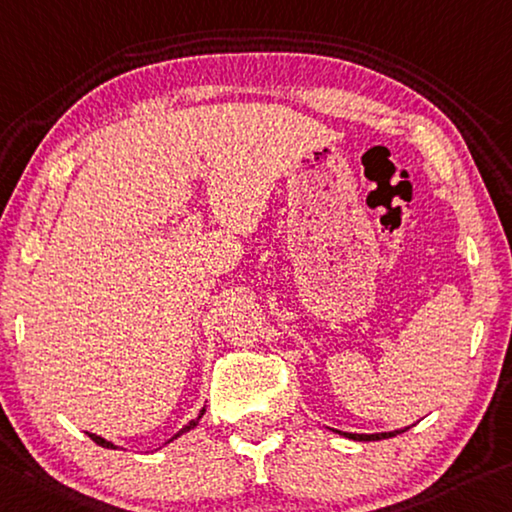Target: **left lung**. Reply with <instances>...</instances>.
Listing matches in <instances>:
<instances>
[{
  "label": "left lung",
  "instance_id": "8db88e82",
  "mask_svg": "<svg viewBox=\"0 0 512 512\" xmlns=\"http://www.w3.org/2000/svg\"><path fill=\"white\" fill-rule=\"evenodd\" d=\"M399 433H405L403 431H394V433H373V435H358V433H344L346 437H351V440H358V442H376V440H385V437H394Z\"/></svg>",
  "mask_w": 512,
  "mask_h": 512
}]
</instances>
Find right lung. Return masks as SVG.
<instances>
[{"label":"right lung","mask_w":512,"mask_h":512,"mask_svg":"<svg viewBox=\"0 0 512 512\" xmlns=\"http://www.w3.org/2000/svg\"><path fill=\"white\" fill-rule=\"evenodd\" d=\"M202 415H205V410H200V415H198L196 419H191V421H189V424H186V426L182 428V431H180V433H175L173 437H170V440H175V437H180V435H184V433H189V431H191V428H196V426H198V421H200V417H202ZM88 437H91V440H93L95 444H100V446H104V449H116V446H113L111 442H107V440H102V437H100V435H95V433H88ZM170 440H168V442H170Z\"/></svg>","instance_id":"add662e5"}]
</instances>
